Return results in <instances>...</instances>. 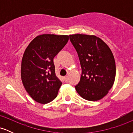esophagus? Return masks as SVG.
<instances>
[{
  "instance_id": "1",
  "label": "esophagus",
  "mask_w": 133,
  "mask_h": 133,
  "mask_svg": "<svg viewBox=\"0 0 133 133\" xmlns=\"http://www.w3.org/2000/svg\"><path fill=\"white\" fill-rule=\"evenodd\" d=\"M64 80L65 82H68V76H65V77H64Z\"/></svg>"
}]
</instances>
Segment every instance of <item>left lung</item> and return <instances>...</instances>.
Segmentation results:
<instances>
[{
	"mask_svg": "<svg viewBox=\"0 0 133 133\" xmlns=\"http://www.w3.org/2000/svg\"><path fill=\"white\" fill-rule=\"evenodd\" d=\"M80 61L82 75L75 86L82 98L90 101L101 99L114 84L116 64L112 51L94 35H69Z\"/></svg>",
	"mask_w": 133,
	"mask_h": 133,
	"instance_id": "left-lung-1",
	"label": "left lung"
}]
</instances>
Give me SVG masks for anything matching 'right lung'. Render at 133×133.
Returning a JSON list of instances; mask_svg holds the SVG:
<instances>
[{
  "mask_svg": "<svg viewBox=\"0 0 133 133\" xmlns=\"http://www.w3.org/2000/svg\"><path fill=\"white\" fill-rule=\"evenodd\" d=\"M69 41L66 35L42 34L25 50L21 62V79L30 97L47 104L57 97L62 82L55 73L54 57Z\"/></svg>",
  "mask_w": 133,
  "mask_h": 133,
  "instance_id": "add662e5",
  "label": "right lung"
}]
</instances>
